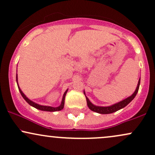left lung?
Returning <instances> with one entry per match:
<instances>
[{"label": "left lung", "instance_id": "left-lung-1", "mask_svg": "<svg viewBox=\"0 0 155 155\" xmlns=\"http://www.w3.org/2000/svg\"><path fill=\"white\" fill-rule=\"evenodd\" d=\"M139 86H140V79H139V81H138V86H137L136 91L134 92V93H133L132 95L130 96V97H127V98L124 99V100H123L122 101H120V103H117L116 104L112 105V106H106V107L94 106V105L92 104L90 101H89V99L86 97V95H85V97H86V100H87V104L89 108H90V110H92V111L97 112V113H99V114H108L114 113V112L118 111V110L121 109V108L125 107L129 103H130L131 101L133 100V98L136 97L137 92L138 91Z\"/></svg>", "mask_w": 155, "mask_h": 155}]
</instances>
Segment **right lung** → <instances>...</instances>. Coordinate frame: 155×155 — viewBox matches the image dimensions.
<instances>
[{"mask_svg":"<svg viewBox=\"0 0 155 155\" xmlns=\"http://www.w3.org/2000/svg\"><path fill=\"white\" fill-rule=\"evenodd\" d=\"M18 85V84H17ZM19 92H20L21 95L23 97V98L25 99V100L26 101V102L28 103V104H29L31 106H33V107L37 108V109H39V110H41V111H60V110H62L64 107V103H65V95H66L67 93V91L65 92V93H64L63 95V100H62V102H61V104H60V106H58V107H56V108H54V107H51V106H41V105H38L37 104H35L34 102H33V101H31V100H29V99L28 98V97H26L25 95H24V93L22 92V90H20V88L19 87Z\"/></svg>","mask_w":155,"mask_h":155,"instance_id":"add662e5","label":"right lung"}]
</instances>
